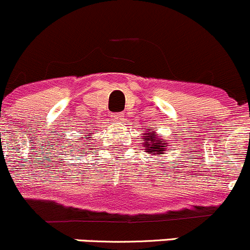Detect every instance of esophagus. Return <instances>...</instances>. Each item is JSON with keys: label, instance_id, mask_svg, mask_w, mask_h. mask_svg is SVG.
<instances>
[{"label": "esophagus", "instance_id": "esophagus-1", "mask_svg": "<svg viewBox=\"0 0 250 250\" xmlns=\"http://www.w3.org/2000/svg\"><path fill=\"white\" fill-rule=\"evenodd\" d=\"M111 117L113 118V120H123V117H125V115H123L122 112H113L111 113Z\"/></svg>", "mask_w": 250, "mask_h": 250}]
</instances>
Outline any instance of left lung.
<instances>
[{"instance_id": "1", "label": "left lung", "mask_w": 250, "mask_h": 250, "mask_svg": "<svg viewBox=\"0 0 250 250\" xmlns=\"http://www.w3.org/2000/svg\"><path fill=\"white\" fill-rule=\"evenodd\" d=\"M144 146L151 155H163L167 151V144L165 139H158L157 134L153 130H147L143 134Z\"/></svg>"}]
</instances>
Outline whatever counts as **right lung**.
<instances>
[{
	"label": "right lung",
	"mask_w": 250,
	"mask_h": 250,
	"mask_svg": "<svg viewBox=\"0 0 250 250\" xmlns=\"http://www.w3.org/2000/svg\"><path fill=\"white\" fill-rule=\"evenodd\" d=\"M85 134H88V133H85ZM85 137L88 138V139H89L90 137H92V135H85ZM78 141L76 143V150H77V152L78 151H84V150H88V147H89V145H88V144L90 143V140H88L87 143H84L85 140H83V137H81L80 139H77ZM75 143V141H74ZM87 152H90V151H87ZM81 153H83V152H81ZM81 156H83V155H81Z\"/></svg>",
	"instance_id": "obj_1"
}]
</instances>
